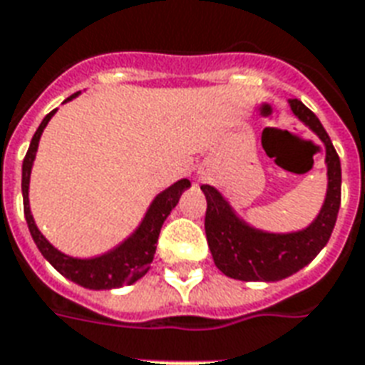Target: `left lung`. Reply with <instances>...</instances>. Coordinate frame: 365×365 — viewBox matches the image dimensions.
<instances>
[{"label":"left lung","mask_w":365,"mask_h":365,"mask_svg":"<svg viewBox=\"0 0 365 365\" xmlns=\"http://www.w3.org/2000/svg\"><path fill=\"white\" fill-rule=\"evenodd\" d=\"M292 113L325 144L327 196L316 221L304 231L275 235L257 231L237 217L229 202L210 185H202L207 200L205 237L213 262L225 275L238 281H281L314 259L329 242L341 207V160L316 115L300 100H289Z\"/></svg>","instance_id":"1"}]
</instances>
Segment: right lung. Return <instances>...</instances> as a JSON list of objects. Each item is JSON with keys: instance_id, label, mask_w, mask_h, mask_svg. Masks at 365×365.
<instances>
[{"instance_id": "1", "label": "right lung", "mask_w": 365, "mask_h": 365, "mask_svg": "<svg viewBox=\"0 0 365 365\" xmlns=\"http://www.w3.org/2000/svg\"><path fill=\"white\" fill-rule=\"evenodd\" d=\"M76 94L67 98L65 101L73 100ZM56 109L43 117L40 123V127L32 136L30 148L23 161V202H24V219L29 223V231L36 242L38 250L42 252V256L48 259L49 264L53 265L63 277L71 279L73 283L81 284L84 289L94 290H109L123 287V284L136 283L140 277H144L150 269L153 254H155V245H158V237H160L161 225L167 219V215L171 213L175 205L179 204L180 194L185 192L186 188L190 186V180L180 179L179 182L171 185L167 190L155 196V200L150 205V210L142 219L140 227L130 235V237L113 248L108 254L98 257H90V259H78V257L65 256L61 252L49 245L48 240L43 238V235L38 231L36 223L32 219L29 205V182H30V171H32V163L36 158L38 142L42 136L43 128L49 123V119L53 117Z\"/></svg>"}]
</instances>
